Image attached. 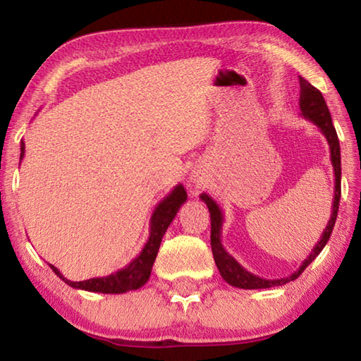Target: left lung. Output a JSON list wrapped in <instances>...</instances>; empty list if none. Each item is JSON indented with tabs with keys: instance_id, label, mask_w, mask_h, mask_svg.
Segmentation results:
<instances>
[{
	"instance_id": "left-lung-1",
	"label": "left lung",
	"mask_w": 361,
	"mask_h": 361,
	"mask_svg": "<svg viewBox=\"0 0 361 361\" xmlns=\"http://www.w3.org/2000/svg\"><path fill=\"white\" fill-rule=\"evenodd\" d=\"M299 87H301V94H299V108H301V114L305 119L312 121L314 124L319 127L320 132L325 135L326 142L329 145V152H331V164L334 170V197H333V209H331V216H329V221L326 224L325 231L320 235V240L315 243L312 252L309 253L307 258L302 261V264L299 266L295 272L288 277L283 279H262L255 276V274L248 272L245 267L239 264L234 256H231L226 252L223 243H221V228H223V212L219 209V205L213 200L209 194H200V199L202 202L207 204L210 212V219H212V252L213 258H215L216 267L221 277L228 282L229 285L235 286V288H243V290H261V288H272V286H280L291 282V280H296L304 269L307 267L310 262H312L320 252L325 248L326 242L329 240V235H331L336 216H338L339 210V199H341V146H339V138L331 121V114H329V109L326 106V102L323 99L322 92L312 84H309L304 78H299Z\"/></svg>"
}]
</instances>
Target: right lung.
I'll return each instance as SVG.
<instances>
[{
    "label": "right lung",
    "instance_id": "right-lung-1",
    "mask_svg": "<svg viewBox=\"0 0 361 361\" xmlns=\"http://www.w3.org/2000/svg\"><path fill=\"white\" fill-rule=\"evenodd\" d=\"M25 156V142H20V161ZM188 194L183 185H176L172 192L166 195L161 202L156 205L149 219V237L146 240L145 247L135 259H132L126 267L119 269L118 272L109 274L106 277H95L82 282H71L65 279L63 274L56 266L49 264L59 279H62L66 285L73 286L76 290L92 291V293H105V295H121L132 290H138L148 282L151 276V269L154 264L156 256L161 247L162 237L169 229L170 223L173 221L176 213L181 209V205L186 202Z\"/></svg>",
    "mask_w": 361,
    "mask_h": 361
}]
</instances>
